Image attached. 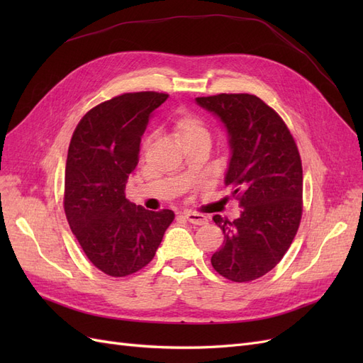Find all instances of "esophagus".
I'll return each mask as SVG.
<instances>
[{
  "label": "esophagus",
  "mask_w": 363,
  "mask_h": 363,
  "mask_svg": "<svg viewBox=\"0 0 363 363\" xmlns=\"http://www.w3.org/2000/svg\"><path fill=\"white\" fill-rule=\"evenodd\" d=\"M184 215V218L188 219V221L191 223V224H194V225H204V224H207V216L206 215H201V213H195V212H184L183 213Z\"/></svg>",
  "instance_id": "34e87169"
}]
</instances>
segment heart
Here are the masks:
<instances>
[{
    "instance_id": "obj_1",
    "label": "heart",
    "mask_w": 363,
    "mask_h": 363,
    "mask_svg": "<svg viewBox=\"0 0 363 363\" xmlns=\"http://www.w3.org/2000/svg\"><path fill=\"white\" fill-rule=\"evenodd\" d=\"M175 130L183 140H188L196 136H207V130L199 118L192 115H182L175 119Z\"/></svg>"
}]
</instances>
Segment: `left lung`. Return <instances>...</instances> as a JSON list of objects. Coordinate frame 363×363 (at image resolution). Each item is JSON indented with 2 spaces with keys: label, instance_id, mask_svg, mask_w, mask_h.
Masks as SVG:
<instances>
[{
  "label": "left lung",
  "instance_id": "left-lung-1",
  "mask_svg": "<svg viewBox=\"0 0 363 363\" xmlns=\"http://www.w3.org/2000/svg\"><path fill=\"white\" fill-rule=\"evenodd\" d=\"M225 130L230 150L224 184L238 196L240 216L215 215L224 245L212 256L216 272L251 281L269 272L291 247L303 212V169L283 119L250 94L195 98Z\"/></svg>",
  "mask_w": 363,
  "mask_h": 363
}]
</instances>
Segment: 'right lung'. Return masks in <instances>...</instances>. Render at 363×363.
<instances>
[{
    "instance_id": "obj_1",
    "label": "right lung",
    "mask_w": 363,
    "mask_h": 363,
    "mask_svg": "<svg viewBox=\"0 0 363 363\" xmlns=\"http://www.w3.org/2000/svg\"><path fill=\"white\" fill-rule=\"evenodd\" d=\"M168 94L135 92L87 112L77 125L65 168V213L84 255L107 276L133 274L155 257L174 212L147 211L125 199L140 138Z\"/></svg>"
}]
</instances>
